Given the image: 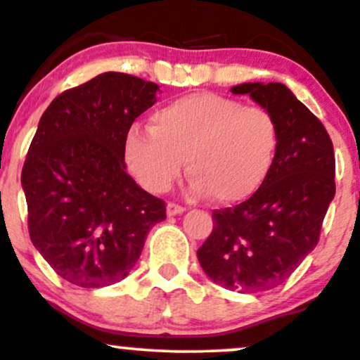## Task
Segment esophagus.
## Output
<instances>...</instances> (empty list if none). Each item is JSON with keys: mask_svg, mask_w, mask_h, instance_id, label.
<instances>
[{"mask_svg": "<svg viewBox=\"0 0 360 360\" xmlns=\"http://www.w3.org/2000/svg\"><path fill=\"white\" fill-rule=\"evenodd\" d=\"M184 212H186L184 206H179L176 203H167V206H166L167 217H176V214H183Z\"/></svg>", "mask_w": 360, "mask_h": 360, "instance_id": "obj_1", "label": "esophagus"}]
</instances>
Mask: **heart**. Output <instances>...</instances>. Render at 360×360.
<instances>
[{"instance_id":"heart-1","label":"heart","mask_w":360,"mask_h":360,"mask_svg":"<svg viewBox=\"0 0 360 360\" xmlns=\"http://www.w3.org/2000/svg\"><path fill=\"white\" fill-rule=\"evenodd\" d=\"M278 148V122L266 108L193 93L157 110L150 130L128 131L125 162L143 189L160 194L179 179L186 159L193 198L213 194L232 205L259 191Z\"/></svg>"}]
</instances>
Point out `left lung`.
Masks as SVG:
<instances>
[{"label": "left lung", "mask_w": 360, "mask_h": 360, "mask_svg": "<svg viewBox=\"0 0 360 360\" xmlns=\"http://www.w3.org/2000/svg\"><path fill=\"white\" fill-rule=\"evenodd\" d=\"M279 127V148L269 176L247 201L214 210L213 232L198 260L213 283L238 292L279 286L316 247L335 196V155L325 127L288 86L243 82Z\"/></svg>", "instance_id": "1"}]
</instances>
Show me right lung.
Masks as SVG:
<instances>
[{"mask_svg": "<svg viewBox=\"0 0 360 360\" xmlns=\"http://www.w3.org/2000/svg\"><path fill=\"white\" fill-rule=\"evenodd\" d=\"M159 86L123 72L59 94L44 111L22 171L32 243L62 279L103 288L125 279L162 200L127 174L125 140Z\"/></svg>", "mask_w": 360, "mask_h": 360, "instance_id": "right-lung-1", "label": "right lung"}]
</instances>
